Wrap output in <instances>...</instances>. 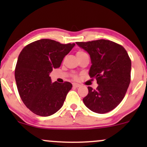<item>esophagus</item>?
Here are the masks:
<instances>
[{
	"label": "esophagus",
	"mask_w": 147,
	"mask_h": 147,
	"mask_svg": "<svg viewBox=\"0 0 147 147\" xmlns=\"http://www.w3.org/2000/svg\"><path fill=\"white\" fill-rule=\"evenodd\" d=\"M72 86H73V87H75V88H78V87L80 86V84L73 83V84H72Z\"/></svg>",
	"instance_id": "esophagus-1"
}]
</instances>
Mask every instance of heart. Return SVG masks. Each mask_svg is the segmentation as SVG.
Returning <instances> with one entry per match:
<instances>
[{
  "mask_svg": "<svg viewBox=\"0 0 147 147\" xmlns=\"http://www.w3.org/2000/svg\"><path fill=\"white\" fill-rule=\"evenodd\" d=\"M84 54H86L85 52H83V51H78L77 52V57H79V56H80V55H84Z\"/></svg>",
  "mask_w": 147,
  "mask_h": 147,
  "instance_id": "obj_1",
  "label": "heart"
}]
</instances>
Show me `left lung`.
<instances>
[{
	"label": "left lung",
	"instance_id": "8db88e82",
	"mask_svg": "<svg viewBox=\"0 0 147 147\" xmlns=\"http://www.w3.org/2000/svg\"><path fill=\"white\" fill-rule=\"evenodd\" d=\"M76 43L90 55L89 75L98 84L95 90L88 87L84 104L99 114L113 110L124 99L131 82V61L127 52L122 45L105 39Z\"/></svg>",
	"mask_w": 147,
	"mask_h": 147
}]
</instances>
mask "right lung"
<instances>
[{"label": "right lung", "mask_w": 147, "mask_h": 147, "mask_svg": "<svg viewBox=\"0 0 147 147\" xmlns=\"http://www.w3.org/2000/svg\"><path fill=\"white\" fill-rule=\"evenodd\" d=\"M75 45L41 39L22 50L15 69V79L22 101L34 114L47 117L63 106L72 84L52 83L50 74L54 68H59L64 57Z\"/></svg>", "instance_id": "obj_1"}]
</instances>
